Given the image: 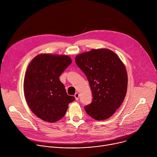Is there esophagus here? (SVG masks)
I'll return each mask as SVG.
<instances>
[{"mask_svg": "<svg viewBox=\"0 0 157 157\" xmlns=\"http://www.w3.org/2000/svg\"><path fill=\"white\" fill-rule=\"evenodd\" d=\"M75 97L76 100V101H78V99H79V94H78V93H76L75 94Z\"/></svg>", "mask_w": 157, "mask_h": 157, "instance_id": "1", "label": "esophagus"}]
</instances>
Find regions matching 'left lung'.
I'll list each match as a JSON object with an SVG mask.
<instances>
[{
  "instance_id": "1",
  "label": "left lung",
  "mask_w": 157,
  "mask_h": 157,
  "mask_svg": "<svg viewBox=\"0 0 157 157\" xmlns=\"http://www.w3.org/2000/svg\"><path fill=\"white\" fill-rule=\"evenodd\" d=\"M75 61L85 74L93 94L86 113L98 121L113 116L124 101L127 89V74L119 57L108 49H93L78 55Z\"/></svg>"
}]
</instances>
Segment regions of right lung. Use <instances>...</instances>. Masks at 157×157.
<instances>
[{
	"label": "right lung",
	"instance_id": "add662e5",
	"mask_svg": "<svg viewBox=\"0 0 157 157\" xmlns=\"http://www.w3.org/2000/svg\"><path fill=\"white\" fill-rule=\"evenodd\" d=\"M72 63L66 55L41 54L35 56L26 71L24 89L27 102L41 119L55 122L64 115L75 98L67 94L59 77Z\"/></svg>",
	"mask_w": 157,
	"mask_h": 157
}]
</instances>
